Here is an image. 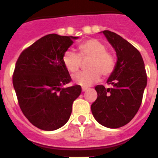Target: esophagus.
Masks as SVG:
<instances>
[{"instance_id": "obj_1", "label": "esophagus", "mask_w": 158, "mask_h": 158, "mask_svg": "<svg viewBox=\"0 0 158 158\" xmlns=\"http://www.w3.org/2000/svg\"><path fill=\"white\" fill-rule=\"evenodd\" d=\"M88 90V88H82V91H83V92H85V91H87Z\"/></svg>"}]
</instances>
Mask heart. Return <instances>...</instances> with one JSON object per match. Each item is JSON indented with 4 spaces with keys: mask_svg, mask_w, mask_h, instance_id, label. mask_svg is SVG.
Segmentation results:
<instances>
[{
    "mask_svg": "<svg viewBox=\"0 0 158 158\" xmlns=\"http://www.w3.org/2000/svg\"><path fill=\"white\" fill-rule=\"evenodd\" d=\"M82 59H89L87 71L73 75V80L82 87H89L101 79V75L107 77L112 74L115 67V58L106 50V45L97 39L83 42L79 46V53L72 49H67L62 55V63L70 73L78 71L81 66Z\"/></svg>",
    "mask_w": 158,
    "mask_h": 158,
    "instance_id": "b5f03b06",
    "label": "heart"
}]
</instances>
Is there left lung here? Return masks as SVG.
Returning a JSON list of instances; mask_svg holds the SVG:
<instances>
[{"label":"left lung","instance_id":"left-lung-1","mask_svg":"<svg viewBox=\"0 0 158 158\" xmlns=\"http://www.w3.org/2000/svg\"><path fill=\"white\" fill-rule=\"evenodd\" d=\"M102 33L114 48L117 62L107 79L111 88L95 87L97 98L91 110L100 124L118 128L127 124L138 112L147 85V75L141 54L132 44L110 31Z\"/></svg>","mask_w":158,"mask_h":158}]
</instances>
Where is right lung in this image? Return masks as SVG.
Segmentation results:
<instances>
[{"instance_id": "1", "label": "right lung", "mask_w": 158, "mask_h": 158, "mask_svg": "<svg viewBox=\"0 0 158 158\" xmlns=\"http://www.w3.org/2000/svg\"><path fill=\"white\" fill-rule=\"evenodd\" d=\"M78 38L47 35L23 50L16 62L13 84L19 106L31 123L41 130L65 125L81 93L79 85L63 87L71 78L62 55Z\"/></svg>"}]
</instances>
